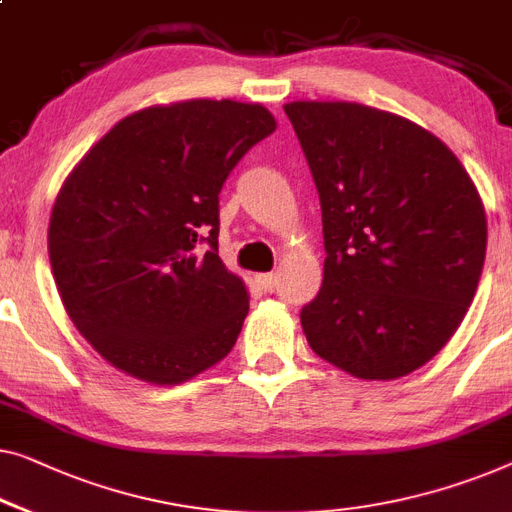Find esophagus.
I'll list each match as a JSON object with an SVG mask.
<instances>
[{
	"instance_id": "1",
	"label": "esophagus",
	"mask_w": 512,
	"mask_h": 512,
	"mask_svg": "<svg viewBox=\"0 0 512 512\" xmlns=\"http://www.w3.org/2000/svg\"><path fill=\"white\" fill-rule=\"evenodd\" d=\"M256 284L261 286L265 293H272L274 286H277V277H274V274H256Z\"/></svg>"
}]
</instances>
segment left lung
<instances>
[{
  "label": "left lung",
  "instance_id": "8db88e82",
  "mask_svg": "<svg viewBox=\"0 0 512 512\" xmlns=\"http://www.w3.org/2000/svg\"><path fill=\"white\" fill-rule=\"evenodd\" d=\"M284 110L323 214V286L300 323L318 358L362 381L416 372L476 295L487 219L450 147L388 110L291 101Z\"/></svg>",
  "mask_w": 512,
  "mask_h": 512
}]
</instances>
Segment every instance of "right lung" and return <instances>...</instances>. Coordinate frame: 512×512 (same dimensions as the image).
<instances>
[{
    "instance_id": "right-lung-1",
    "label": "right lung",
    "mask_w": 512,
    "mask_h": 512,
    "mask_svg": "<svg viewBox=\"0 0 512 512\" xmlns=\"http://www.w3.org/2000/svg\"><path fill=\"white\" fill-rule=\"evenodd\" d=\"M274 129L261 103H157L117 122L66 175L50 268L66 314L108 365L180 385L231 353L249 291L217 254L219 191Z\"/></svg>"
}]
</instances>
